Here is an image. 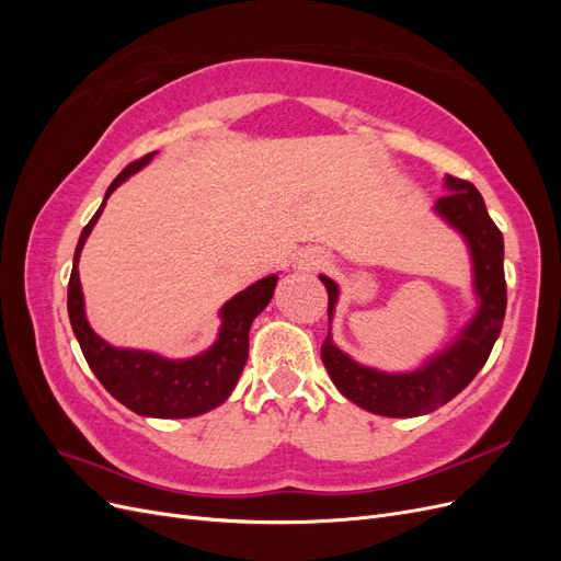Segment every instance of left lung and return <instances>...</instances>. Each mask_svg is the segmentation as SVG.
I'll list each match as a JSON object with an SVG mask.
<instances>
[{
    "instance_id": "left-lung-1",
    "label": "left lung",
    "mask_w": 561,
    "mask_h": 561,
    "mask_svg": "<svg viewBox=\"0 0 561 561\" xmlns=\"http://www.w3.org/2000/svg\"><path fill=\"white\" fill-rule=\"evenodd\" d=\"M449 194L437 201V213L466 236L474 260V290L480 295V311L463 330L461 339L445 353L410 375L383 371L353 363L339 351L330 332L320 346L332 383L367 412L381 416H421L443 407L474 379L484 367L503 328L507 287L503 271V233L489 217L482 194L461 178H447ZM328 287V318L336 304V285L320 276Z\"/></svg>"
}]
</instances>
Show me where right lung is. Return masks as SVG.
<instances>
[{"label": "right lung", "mask_w": 561, "mask_h": 561, "mask_svg": "<svg viewBox=\"0 0 561 561\" xmlns=\"http://www.w3.org/2000/svg\"><path fill=\"white\" fill-rule=\"evenodd\" d=\"M154 154L157 151H151V154L128 163L110 184L105 201L118 184L130 173L140 171ZM105 201L79 236L72 276L70 283H67V313H70L72 330L83 358H87L98 381L135 414L157 419H190L206 414L215 410L217 404H222L231 396L236 381H239L248 360L250 325L254 316L262 313L268 299L274 297L278 276L262 278L229 299L222 311H219L222 328H219L217 342L213 348L196 355L192 360H165L161 355L147 351L114 348L91 330L87 316H83V293L77 268L81 248L87 243L100 213H103Z\"/></svg>", "instance_id": "right-lung-1"}]
</instances>
